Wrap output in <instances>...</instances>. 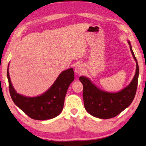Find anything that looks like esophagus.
Segmentation results:
<instances>
[{"label":"esophagus","instance_id":"esophagus-1","mask_svg":"<svg viewBox=\"0 0 146 146\" xmlns=\"http://www.w3.org/2000/svg\"><path fill=\"white\" fill-rule=\"evenodd\" d=\"M83 66L82 64H78L75 66V71L77 73H82L83 71Z\"/></svg>","mask_w":146,"mask_h":146}]
</instances>
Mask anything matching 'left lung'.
I'll use <instances>...</instances> for the list:
<instances>
[{
	"mask_svg": "<svg viewBox=\"0 0 146 146\" xmlns=\"http://www.w3.org/2000/svg\"><path fill=\"white\" fill-rule=\"evenodd\" d=\"M130 49L136 61V71L131 83L117 93H109L98 88L86 77H80L83 86V98L86 110L92 116L99 119H110L117 116L131 104L137 91L139 66L131 43Z\"/></svg>",
	"mask_w": 146,
	"mask_h": 146,
	"instance_id": "left-lung-1",
	"label": "left lung"
}]
</instances>
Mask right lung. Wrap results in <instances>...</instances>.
Returning <instances> with one entry per match:
<instances>
[{
    "label": "right lung",
    "instance_id": "right-lung-1",
    "mask_svg": "<svg viewBox=\"0 0 146 146\" xmlns=\"http://www.w3.org/2000/svg\"><path fill=\"white\" fill-rule=\"evenodd\" d=\"M7 75L9 92L14 103L30 118L38 120L52 119L61 112L67 90L75 79L73 68H70L59 75L51 87L44 94L37 97H27L15 91L8 69Z\"/></svg>",
    "mask_w": 146,
    "mask_h": 146
}]
</instances>
